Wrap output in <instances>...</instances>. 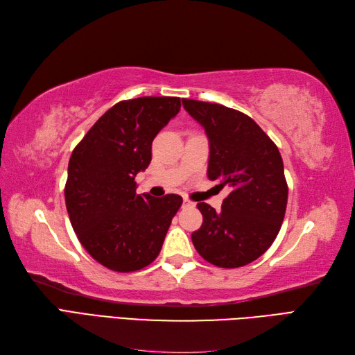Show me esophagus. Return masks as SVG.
Instances as JSON below:
<instances>
[{
  "instance_id": "1",
  "label": "esophagus",
  "mask_w": 355,
  "mask_h": 355,
  "mask_svg": "<svg viewBox=\"0 0 355 355\" xmlns=\"http://www.w3.org/2000/svg\"><path fill=\"white\" fill-rule=\"evenodd\" d=\"M192 206H196V202L194 201H191L189 198H184V207H192Z\"/></svg>"
}]
</instances>
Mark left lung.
<instances>
[{
    "mask_svg": "<svg viewBox=\"0 0 355 355\" xmlns=\"http://www.w3.org/2000/svg\"><path fill=\"white\" fill-rule=\"evenodd\" d=\"M182 103L209 137V179L231 189L220 211L197 204L202 225L192 243L213 265L244 266L270 249L282 228L288 194L283 158L249 115L219 103Z\"/></svg>",
    "mask_w": 355,
    "mask_h": 355,
    "instance_id": "8db88e82",
    "label": "left lung"
}]
</instances>
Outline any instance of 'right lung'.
Wrapping results in <instances>:
<instances>
[{
  "label": "right lung",
  "mask_w": 355,
  "mask_h": 355,
  "mask_svg": "<svg viewBox=\"0 0 355 355\" xmlns=\"http://www.w3.org/2000/svg\"><path fill=\"white\" fill-rule=\"evenodd\" d=\"M180 110V99L146 96L106 111L75 146L65 185L67 210L80 243L116 272L155 261L182 197L136 194L135 178L153 158V141Z\"/></svg>",
  "instance_id": "obj_1"
}]
</instances>
